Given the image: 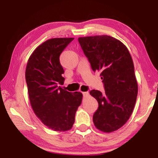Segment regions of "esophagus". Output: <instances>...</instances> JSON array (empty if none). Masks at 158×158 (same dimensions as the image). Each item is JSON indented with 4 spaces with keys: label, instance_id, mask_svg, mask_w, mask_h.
<instances>
[{
    "label": "esophagus",
    "instance_id": "esophagus-1",
    "mask_svg": "<svg viewBox=\"0 0 158 158\" xmlns=\"http://www.w3.org/2000/svg\"><path fill=\"white\" fill-rule=\"evenodd\" d=\"M82 94L84 95V97H87V96L89 95V93L88 92H83Z\"/></svg>",
    "mask_w": 158,
    "mask_h": 158
}]
</instances>
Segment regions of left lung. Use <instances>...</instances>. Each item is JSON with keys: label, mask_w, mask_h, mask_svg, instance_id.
<instances>
[{"label": "left lung", "mask_w": 158, "mask_h": 158, "mask_svg": "<svg viewBox=\"0 0 158 158\" xmlns=\"http://www.w3.org/2000/svg\"><path fill=\"white\" fill-rule=\"evenodd\" d=\"M94 72L100 71L105 91L92 90L98 109L93 116L95 126L111 132L126 123L135 107L138 85L132 58L124 44L109 35L79 37Z\"/></svg>", "instance_id": "1"}]
</instances>
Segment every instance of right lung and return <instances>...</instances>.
<instances>
[{"mask_svg":"<svg viewBox=\"0 0 158 158\" xmlns=\"http://www.w3.org/2000/svg\"><path fill=\"white\" fill-rule=\"evenodd\" d=\"M73 37L52 38L37 47L28 60L26 81L32 109L37 117L53 131L70 130L83 95L72 93L64 84L60 55Z\"/></svg>","mask_w":158,"mask_h":158,"instance_id":"1","label":"right lung"}]
</instances>
